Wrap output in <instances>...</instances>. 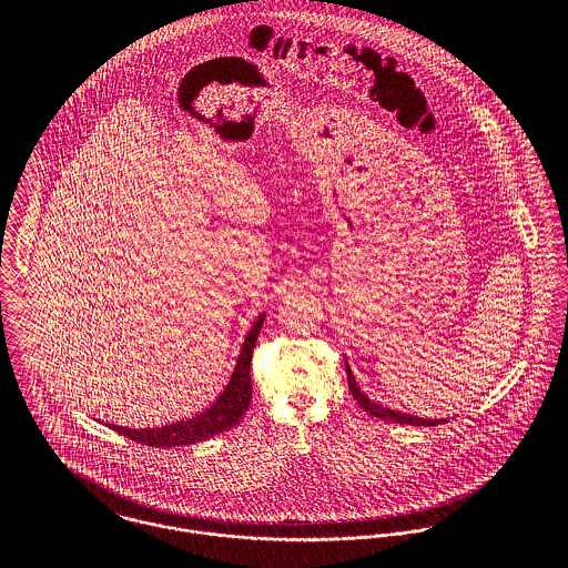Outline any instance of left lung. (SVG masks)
<instances>
[{
    "instance_id": "8db88e82",
    "label": "left lung",
    "mask_w": 568,
    "mask_h": 568,
    "mask_svg": "<svg viewBox=\"0 0 568 568\" xmlns=\"http://www.w3.org/2000/svg\"><path fill=\"white\" fill-rule=\"evenodd\" d=\"M345 369H347V385H349V392H352L354 400L358 403V406H361L363 410H367L369 415H374V417H378V419H385V422L408 424V426H435V424H442V419H422V417H417V415L398 413V410H394V408H385V406L372 403V400H369V398L358 389V385H356V381H354L352 369H349V365H347V363H345ZM444 422H446V419H444Z\"/></svg>"
}]
</instances>
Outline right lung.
Wrapping results in <instances>:
<instances>
[{"instance_id": "right-lung-1", "label": "right lung", "mask_w": 568, "mask_h": 568, "mask_svg": "<svg viewBox=\"0 0 568 568\" xmlns=\"http://www.w3.org/2000/svg\"><path fill=\"white\" fill-rule=\"evenodd\" d=\"M264 322V315L257 317V322L251 327V332L244 338L243 349H241V358L239 365L232 374V381L227 385V389L223 392V396L210 406L205 413L185 419V422H176L170 426L162 428H122V426H113V430L126 435L129 439L138 442V444H146L153 448H172V446H190L203 439H210L223 430L234 428L244 410L248 408L251 403V354L260 334V327Z\"/></svg>"}]
</instances>
